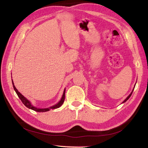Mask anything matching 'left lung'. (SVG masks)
<instances>
[{
  "instance_id": "left-lung-1",
  "label": "left lung",
  "mask_w": 148,
  "mask_h": 148,
  "mask_svg": "<svg viewBox=\"0 0 148 148\" xmlns=\"http://www.w3.org/2000/svg\"><path fill=\"white\" fill-rule=\"evenodd\" d=\"M133 90H134V89H133ZM133 90H132V92H131V94H130V95H129V96L127 97V99H125V101H124L123 102H123H126V101H127V100H128V99H129L130 98V97H131V95H132V92H133Z\"/></svg>"
}]
</instances>
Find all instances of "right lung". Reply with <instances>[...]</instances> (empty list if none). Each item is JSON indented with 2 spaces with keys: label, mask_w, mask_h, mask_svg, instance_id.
Wrapping results in <instances>:
<instances>
[{
  "label": "right lung",
  "mask_w": 148,
  "mask_h": 148,
  "mask_svg": "<svg viewBox=\"0 0 148 148\" xmlns=\"http://www.w3.org/2000/svg\"><path fill=\"white\" fill-rule=\"evenodd\" d=\"M12 84H13V87H14V89L15 90V91L16 92V93L17 95V96L19 97V98L21 99V101L23 102V104L26 107L28 108L29 109H31L32 110H34V111L36 112H47V111H49L51 109H56V108H58L60 106H61V105L63 104V102L64 101V98H65V89L64 90V92H63V94H62V98L61 99V101H60L58 103L53 105V106H52L49 108H36L34 107L33 105H32L31 102H30L29 100H27L25 97L23 95H21L20 92L17 91V89L16 88V87H15L14 84V82L12 81Z\"/></svg>",
  "instance_id": "1"
}]
</instances>
